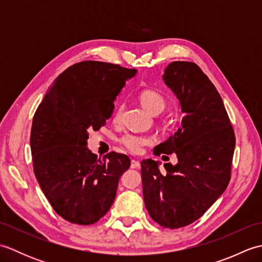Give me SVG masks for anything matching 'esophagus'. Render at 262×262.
I'll list each match as a JSON object with an SVG mask.
<instances>
[{
  "instance_id": "obj_1",
  "label": "esophagus",
  "mask_w": 262,
  "mask_h": 262,
  "mask_svg": "<svg viewBox=\"0 0 262 262\" xmlns=\"http://www.w3.org/2000/svg\"><path fill=\"white\" fill-rule=\"evenodd\" d=\"M140 166H141L140 161L132 160V163H130V168H132V169H137V168H140Z\"/></svg>"
}]
</instances>
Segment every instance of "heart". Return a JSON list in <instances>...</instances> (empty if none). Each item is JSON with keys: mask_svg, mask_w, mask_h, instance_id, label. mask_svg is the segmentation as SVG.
I'll return each mask as SVG.
<instances>
[{"mask_svg": "<svg viewBox=\"0 0 262 262\" xmlns=\"http://www.w3.org/2000/svg\"><path fill=\"white\" fill-rule=\"evenodd\" d=\"M138 99H140L143 107L152 115H159L161 111L164 110L166 105V100L162 94L155 90H151V89L143 90L138 96ZM119 113L120 109L117 110L115 119H118ZM119 143L127 151L137 154L141 153L145 146L154 144V138L146 135L134 134V133H127V134H124L119 138Z\"/></svg>", "mask_w": 262, "mask_h": 262, "instance_id": "b5f03b06", "label": "heart"}]
</instances>
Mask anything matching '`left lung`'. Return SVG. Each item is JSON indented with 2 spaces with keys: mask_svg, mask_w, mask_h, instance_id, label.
<instances>
[{
  "mask_svg": "<svg viewBox=\"0 0 262 262\" xmlns=\"http://www.w3.org/2000/svg\"><path fill=\"white\" fill-rule=\"evenodd\" d=\"M163 80L185 114L174 135L154 154L176 153L178 163L142 161L145 207L152 220L168 229L193 223L224 192L231 179L235 135L223 100L199 66L172 62Z\"/></svg>",
  "mask_w": 262,
  "mask_h": 262,
  "instance_id": "8db88e82",
  "label": "left lung"
}]
</instances>
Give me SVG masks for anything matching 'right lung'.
Wrapping results in <instances>:
<instances>
[{
	"label": "right lung",
	"instance_id": "obj_1",
	"mask_svg": "<svg viewBox=\"0 0 262 262\" xmlns=\"http://www.w3.org/2000/svg\"><path fill=\"white\" fill-rule=\"evenodd\" d=\"M136 72L96 60L76 63L58 75L33 116V172L54 210L71 223L94 224L107 214L130 166L125 154L98 159L86 145L89 130L104 126Z\"/></svg>",
	"mask_w": 262,
	"mask_h": 262
}]
</instances>
